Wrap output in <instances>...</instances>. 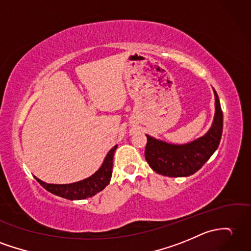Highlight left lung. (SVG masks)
Masks as SVG:
<instances>
[{
    "mask_svg": "<svg viewBox=\"0 0 251 251\" xmlns=\"http://www.w3.org/2000/svg\"><path fill=\"white\" fill-rule=\"evenodd\" d=\"M215 118L213 125L204 136L183 145L169 144L147 135L145 159L153 170L165 176L182 177L196 173L217 150L223 135L224 118L216 91Z\"/></svg>",
    "mask_w": 251,
    "mask_h": 251,
    "instance_id": "1",
    "label": "left lung"
}]
</instances>
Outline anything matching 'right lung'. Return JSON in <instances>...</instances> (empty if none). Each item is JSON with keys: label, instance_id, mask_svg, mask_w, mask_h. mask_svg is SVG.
<instances>
[{"label": "right lung", "instance_id": "add662e5", "mask_svg": "<svg viewBox=\"0 0 251 251\" xmlns=\"http://www.w3.org/2000/svg\"><path fill=\"white\" fill-rule=\"evenodd\" d=\"M116 145L109 151L103 164L99 168V170L93 174L92 176L87 177L83 180L77 183L65 184V185H56V184H47L45 182L37 179V182L43 187L48 190L51 194L59 196L67 200H82L86 199L98 194L109 184L110 178L112 176V167H113V154L116 150Z\"/></svg>", "mask_w": 251, "mask_h": 251}]
</instances>
